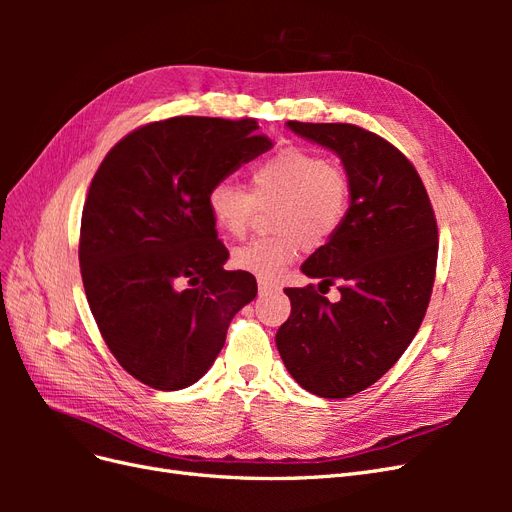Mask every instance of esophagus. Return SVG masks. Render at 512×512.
I'll list each match as a JSON object with an SVG mask.
<instances>
[{
  "label": "esophagus",
  "mask_w": 512,
  "mask_h": 512,
  "mask_svg": "<svg viewBox=\"0 0 512 512\" xmlns=\"http://www.w3.org/2000/svg\"><path fill=\"white\" fill-rule=\"evenodd\" d=\"M280 290V284L273 282V280H265V277H258V292L260 294H271Z\"/></svg>",
  "instance_id": "esophagus-1"
}]
</instances>
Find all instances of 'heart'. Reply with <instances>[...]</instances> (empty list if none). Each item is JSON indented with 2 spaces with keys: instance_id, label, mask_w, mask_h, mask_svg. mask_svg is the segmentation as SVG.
<instances>
[{
  "instance_id": "1",
  "label": "heart",
  "mask_w": 512,
  "mask_h": 512,
  "mask_svg": "<svg viewBox=\"0 0 512 512\" xmlns=\"http://www.w3.org/2000/svg\"><path fill=\"white\" fill-rule=\"evenodd\" d=\"M252 194L239 183L222 179L207 194L213 224L226 235L241 237L252 222L256 205L277 203L273 228L277 237L252 239L232 252L241 271L258 277H275L297 260L301 247H320L333 239L350 209V179L342 166L318 153L288 147L254 166Z\"/></svg>"
}]
</instances>
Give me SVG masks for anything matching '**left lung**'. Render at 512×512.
I'll return each instance as SVG.
<instances>
[{
    "label": "left lung",
    "mask_w": 512,
    "mask_h": 512,
    "mask_svg": "<svg viewBox=\"0 0 512 512\" xmlns=\"http://www.w3.org/2000/svg\"><path fill=\"white\" fill-rule=\"evenodd\" d=\"M286 126L342 160L350 209L301 267L322 292L337 283L343 299L331 304L314 284L286 288L292 309L275 344L305 391L342 399L380 380L421 327L436 277V215L416 168L378 134L352 123Z\"/></svg>",
    "instance_id": "left-lung-1"
}]
</instances>
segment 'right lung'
Segmentation results:
<instances>
[{"label": "right lung", "mask_w": 512, "mask_h": 512, "mask_svg": "<svg viewBox=\"0 0 512 512\" xmlns=\"http://www.w3.org/2000/svg\"><path fill=\"white\" fill-rule=\"evenodd\" d=\"M254 119L170 117L106 153L81 218L79 262L91 314L130 376L158 391L203 378L228 324L256 292L226 271L207 209L213 183L273 147Z\"/></svg>", "instance_id": "right-lung-1"}]
</instances>
